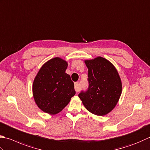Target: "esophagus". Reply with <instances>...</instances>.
Here are the masks:
<instances>
[{"instance_id": "34e87169", "label": "esophagus", "mask_w": 150, "mask_h": 150, "mask_svg": "<svg viewBox=\"0 0 150 150\" xmlns=\"http://www.w3.org/2000/svg\"><path fill=\"white\" fill-rule=\"evenodd\" d=\"M75 90H76V91H77V92L80 90V85H79V83L78 82L75 83Z\"/></svg>"}]
</instances>
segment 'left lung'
Listing matches in <instances>:
<instances>
[{
	"instance_id": "left-lung-1",
	"label": "left lung",
	"mask_w": 150,
	"mask_h": 150,
	"mask_svg": "<svg viewBox=\"0 0 150 150\" xmlns=\"http://www.w3.org/2000/svg\"><path fill=\"white\" fill-rule=\"evenodd\" d=\"M88 69L89 88L78 95L83 106L92 114L105 115L114 109L122 93V83L111 62L100 57L84 60Z\"/></svg>"
}]
</instances>
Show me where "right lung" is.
I'll return each mask as SVG.
<instances>
[{
    "instance_id": "obj_1",
    "label": "right lung",
    "mask_w": 150,
    "mask_h": 150,
    "mask_svg": "<svg viewBox=\"0 0 150 150\" xmlns=\"http://www.w3.org/2000/svg\"><path fill=\"white\" fill-rule=\"evenodd\" d=\"M67 67L68 62L63 59L52 58L41 67L34 79V100L45 113L58 114L76 94L74 84L65 72Z\"/></svg>"
}]
</instances>
